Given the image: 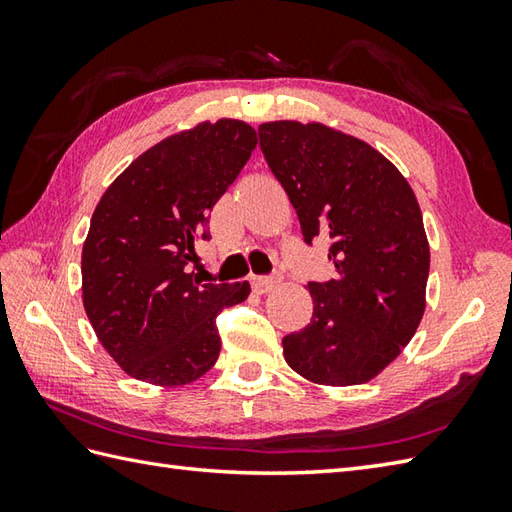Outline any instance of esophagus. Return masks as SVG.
<instances>
[{
	"mask_svg": "<svg viewBox=\"0 0 512 512\" xmlns=\"http://www.w3.org/2000/svg\"><path fill=\"white\" fill-rule=\"evenodd\" d=\"M281 284V277L279 275H270V277H253L250 279V286H253L255 292H270L273 288H277Z\"/></svg>",
	"mask_w": 512,
	"mask_h": 512,
	"instance_id": "34e87169",
	"label": "esophagus"
}]
</instances>
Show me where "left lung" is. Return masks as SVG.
Wrapping results in <instances>:
<instances>
[{
	"instance_id": "obj_1",
	"label": "left lung",
	"mask_w": 512,
	"mask_h": 512,
	"mask_svg": "<svg viewBox=\"0 0 512 512\" xmlns=\"http://www.w3.org/2000/svg\"><path fill=\"white\" fill-rule=\"evenodd\" d=\"M259 147L303 242L330 239L336 273L308 284L314 312L284 336L286 361L312 383H367L411 341L424 312L429 244L416 195L383 154L319 123H264Z\"/></svg>"
}]
</instances>
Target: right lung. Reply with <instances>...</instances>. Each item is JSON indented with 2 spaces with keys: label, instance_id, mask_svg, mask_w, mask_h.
I'll use <instances>...</instances> for the list:
<instances>
[{
  "label": "right lung",
  "instance_id": "right-lung-1",
  "mask_svg": "<svg viewBox=\"0 0 512 512\" xmlns=\"http://www.w3.org/2000/svg\"><path fill=\"white\" fill-rule=\"evenodd\" d=\"M257 147L255 129L222 118L171 136L138 156L96 206L83 244V306L129 376L184 385L220 356L215 319L250 286L191 273L209 211Z\"/></svg>",
  "mask_w": 512,
  "mask_h": 512
}]
</instances>
